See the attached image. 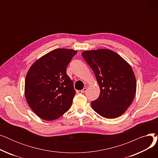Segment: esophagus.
<instances>
[{"label": "esophagus", "mask_w": 158, "mask_h": 158, "mask_svg": "<svg viewBox=\"0 0 158 158\" xmlns=\"http://www.w3.org/2000/svg\"><path fill=\"white\" fill-rule=\"evenodd\" d=\"M86 90H87V88H84L82 89V90H81V93H82V94H83V93H85V92H86Z\"/></svg>", "instance_id": "esophagus-1"}]
</instances>
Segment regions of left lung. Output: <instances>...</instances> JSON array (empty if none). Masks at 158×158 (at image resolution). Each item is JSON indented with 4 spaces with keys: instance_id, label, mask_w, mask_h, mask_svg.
Segmentation results:
<instances>
[{
    "instance_id": "obj_1",
    "label": "left lung",
    "mask_w": 158,
    "mask_h": 158,
    "mask_svg": "<svg viewBox=\"0 0 158 158\" xmlns=\"http://www.w3.org/2000/svg\"><path fill=\"white\" fill-rule=\"evenodd\" d=\"M93 70L100 95L91 102L93 110L106 118H115L126 112L136 91L135 75L131 65L119 54L110 49L82 52Z\"/></svg>"
}]
</instances>
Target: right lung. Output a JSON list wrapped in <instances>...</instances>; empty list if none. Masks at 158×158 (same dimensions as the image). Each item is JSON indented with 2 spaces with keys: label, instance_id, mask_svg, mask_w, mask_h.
<instances>
[{
  "label": "right lung",
  "instance_id": "add662e5",
  "mask_svg": "<svg viewBox=\"0 0 158 158\" xmlns=\"http://www.w3.org/2000/svg\"><path fill=\"white\" fill-rule=\"evenodd\" d=\"M77 52L73 49H54L40 57L29 69L25 96L30 108L40 118L56 120L71 107L76 90L66 70Z\"/></svg>",
  "mask_w": 158,
  "mask_h": 158
}]
</instances>
